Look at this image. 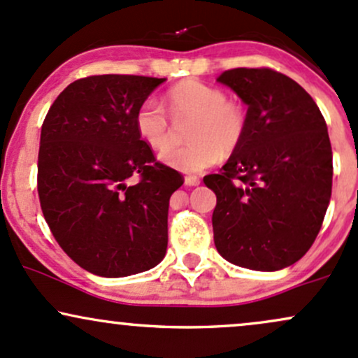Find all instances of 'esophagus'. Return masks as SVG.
<instances>
[{
    "label": "esophagus",
    "instance_id": "esophagus-1",
    "mask_svg": "<svg viewBox=\"0 0 358 358\" xmlns=\"http://www.w3.org/2000/svg\"><path fill=\"white\" fill-rule=\"evenodd\" d=\"M185 185L187 187H197L200 185V180L197 176H185Z\"/></svg>",
    "mask_w": 358,
    "mask_h": 358
}]
</instances>
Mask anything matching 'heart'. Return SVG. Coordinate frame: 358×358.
Masks as SVG:
<instances>
[{"label":"heart","mask_w":358,"mask_h":358,"mask_svg":"<svg viewBox=\"0 0 358 358\" xmlns=\"http://www.w3.org/2000/svg\"><path fill=\"white\" fill-rule=\"evenodd\" d=\"M166 107L173 120L192 119L187 129L190 143L183 148L161 152L166 166L183 173H200L217 163L239 146L246 129L245 110L226 93L197 80L175 85L166 95ZM134 127L141 141L155 151L171 148L175 143L166 112L156 100L148 98L134 113Z\"/></svg>","instance_id":"obj_1"}]
</instances>
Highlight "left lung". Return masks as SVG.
<instances>
[{
	"instance_id": "left-lung-1",
	"label": "left lung",
	"mask_w": 358,
	"mask_h": 358,
	"mask_svg": "<svg viewBox=\"0 0 358 358\" xmlns=\"http://www.w3.org/2000/svg\"><path fill=\"white\" fill-rule=\"evenodd\" d=\"M246 112V129L214 190V243L233 265L275 272L301 260L323 224L333 182L328 127L296 81L272 69L238 68L217 78Z\"/></svg>"
}]
</instances>
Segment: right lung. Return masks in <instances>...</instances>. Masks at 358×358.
I'll return each instance as SVG.
<instances>
[{
  "label": "right lung",
  "mask_w": 358,
  "mask_h": 358,
  "mask_svg": "<svg viewBox=\"0 0 358 358\" xmlns=\"http://www.w3.org/2000/svg\"><path fill=\"white\" fill-rule=\"evenodd\" d=\"M164 78L101 74L71 83L41 132L37 188L45 222L81 268L146 272L168 246V207L182 175L155 159L134 113ZM137 174L140 182L129 184Z\"/></svg>",
  "instance_id": "add662e5"
}]
</instances>
